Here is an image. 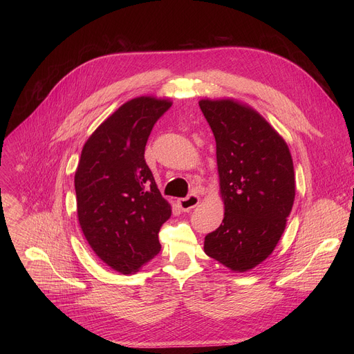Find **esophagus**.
I'll return each instance as SVG.
<instances>
[{"label": "esophagus", "mask_w": 354, "mask_h": 354, "mask_svg": "<svg viewBox=\"0 0 354 354\" xmlns=\"http://www.w3.org/2000/svg\"><path fill=\"white\" fill-rule=\"evenodd\" d=\"M198 201H200L198 196L194 194V193H190L189 196H186V197H183V198H179V200H178V205H179V207H180L183 212H189V210L194 209V207L198 205Z\"/></svg>", "instance_id": "1"}]
</instances>
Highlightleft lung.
<instances>
[{"label":"left lung","instance_id":"obj_1","mask_svg":"<svg viewBox=\"0 0 354 354\" xmlns=\"http://www.w3.org/2000/svg\"><path fill=\"white\" fill-rule=\"evenodd\" d=\"M198 106L216 138L225 205L221 225L205 238V252L245 272L272 254L286 228L295 196L291 154L254 109L231 99H205Z\"/></svg>","mask_w":354,"mask_h":354}]
</instances>
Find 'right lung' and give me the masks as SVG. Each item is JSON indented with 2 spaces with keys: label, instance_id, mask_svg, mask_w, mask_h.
Wrapping results in <instances>:
<instances>
[{
  "label": "right lung",
  "instance_id": "obj_1",
  "mask_svg": "<svg viewBox=\"0 0 354 354\" xmlns=\"http://www.w3.org/2000/svg\"><path fill=\"white\" fill-rule=\"evenodd\" d=\"M171 102L151 96L129 100L85 142L74 178L77 213L95 254L130 274L161 250L158 232L171 217L144 151Z\"/></svg>",
  "mask_w": 354,
  "mask_h": 354
}]
</instances>
